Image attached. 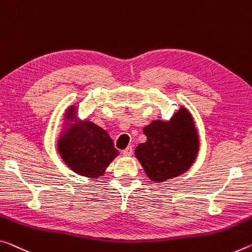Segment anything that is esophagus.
Listing matches in <instances>:
<instances>
[{"mask_svg": "<svg viewBox=\"0 0 252 252\" xmlns=\"http://www.w3.org/2000/svg\"><path fill=\"white\" fill-rule=\"evenodd\" d=\"M122 154L125 155V156H131L133 154V148H132V146H129L127 148H126L125 150L122 151Z\"/></svg>", "mask_w": 252, "mask_h": 252, "instance_id": "34e87169", "label": "esophagus"}]
</instances>
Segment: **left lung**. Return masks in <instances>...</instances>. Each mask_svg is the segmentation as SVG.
I'll use <instances>...</instances> for the list:
<instances>
[{
	"label": "left lung",
	"instance_id": "left-lung-1",
	"mask_svg": "<svg viewBox=\"0 0 252 252\" xmlns=\"http://www.w3.org/2000/svg\"><path fill=\"white\" fill-rule=\"evenodd\" d=\"M147 141L135 148V157L154 182L179 176L194 162L198 137L193 118L185 107L168 122L153 121L143 127Z\"/></svg>",
	"mask_w": 252,
	"mask_h": 252
}]
</instances>
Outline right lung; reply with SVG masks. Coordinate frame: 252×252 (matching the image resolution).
<instances>
[{
	"label": "right lung",
	"instance_id": "add662e5",
	"mask_svg": "<svg viewBox=\"0 0 252 252\" xmlns=\"http://www.w3.org/2000/svg\"><path fill=\"white\" fill-rule=\"evenodd\" d=\"M74 109L67 117L74 119ZM58 150L71 170L82 176L96 178L119 155L113 140L105 130L93 122L76 123L58 140Z\"/></svg>",
	"mask_w": 252,
	"mask_h": 252
}]
</instances>
